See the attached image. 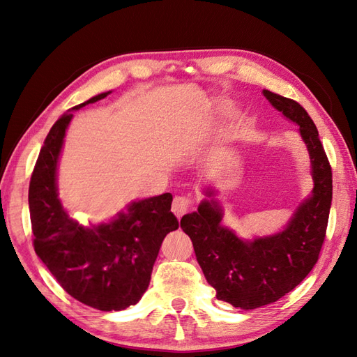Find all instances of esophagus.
<instances>
[{
	"label": "esophagus",
	"mask_w": 357,
	"mask_h": 357,
	"mask_svg": "<svg viewBox=\"0 0 357 357\" xmlns=\"http://www.w3.org/2000/svg\"><path fill=\"white\" fill-rule=\"evenodd\" d=\"M190 207V199L188 197H176L172 202V212L180 220L181 216L188 213Z\"/></svg>",
	"instance_id": "1"
}]
</instances>
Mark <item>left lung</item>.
Instances as JSON below:
<instances>
[{
	"instance_id": "obj_1",
	"label": "left lung",
	"mask_w": 357,
	"mask_h": 357,
	"mask_svg": "<svg viewBox=\"0 0 357 357\" xmlns=\"http://www.w3.org/2000/svg\"><path fill=\"white\" fill-rule=\"evenodd\" d=\"M264 97L300 127L312 165L310 195L295 208L283 230L268 236L241 239L224 225V208L213 188H206L197 212L180 221L216 298L244 310L277 301L310 273L323 247L332 206V168L314 121L297 101L266 89Z\"/></svg>"
}]
</instances>
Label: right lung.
I'll return each instance as SVG.
<instances>
[{
  "instance_id": "1",
  "label": "right lung",
  "mask_w": 357,
  "mask_h": 357,
  "mask_svg": "<svg viewBox=\"0 0 357 357\" xmlns=\"http://www.w3.org/2000/svg\"><path fill=\"white\" fill-rule=\"evenodd\" d=\"M110 92L69 109L51 127L29 189L33 245L60 286L86 306L102 312L133 306L146 291L165 236L178 229L169 192L132 202L115 218L83 225L59 198L57 168L73 112Z\"/></svg>"
}]
</instances>
